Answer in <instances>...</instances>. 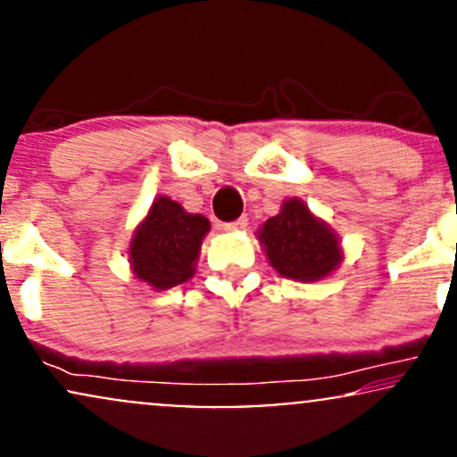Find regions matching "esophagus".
<instances>
[{
  "label": "esophagus",
  "instance_id": "obj_1",
  "mask_svg": "<svg viewBox=\"0 0 457 457\" xmlns=\"http://www.w3.org/2000/svg\"><path fill=\"white\" fill-rule=\"evenodd\" d=\"M246 225H249V219L240 217V219H236V221L225 225V229H232V232H238V229H246Z\"/></svg>",
  "mask_w": 457,
  "mask_h": 457
}]
</instances>
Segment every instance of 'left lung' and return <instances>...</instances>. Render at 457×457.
<instances>
[{
	"label": "left lung",
	"instance_id": "left-lung-1",
	"mask_svg": "<svg viewBox=\"0 0 457 457\" xmlns=\"http://www.w3.org/2000/svg\"><path fill=\"white\" fill-rule=\"evenodd\" d=\"M258 238L272 269L287 279H324L344 260L337 234L296 197L283 202L279 214L258 229Z\"/></svg>",
	"mask_w": 457,
	"mask_h": 457
}]
</instances>
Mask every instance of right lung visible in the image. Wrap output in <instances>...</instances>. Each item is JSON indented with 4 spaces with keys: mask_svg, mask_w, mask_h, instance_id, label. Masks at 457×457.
I'll use <instances>...</instances> for the list:
<instances>
[{
    "mask_svg": "<svg viewBox=\"0 0 457 457\" xmlns=\"http://www.w3.org/2000/svg\"><path fill=\"white\" fill-rule=\"evenodd\" d=\"M208 229L211 221L206 217L187 212L170 197H156L130 240L129 262L135 277L154 290H170L188 281L195 275Z\"/></svg>",
    "mask_w": 457,
    "mask_h": 457,
    "instance_id": "1",
    "label": "right lung"
}]
</instances>
